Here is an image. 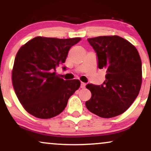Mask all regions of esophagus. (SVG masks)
Listing matches in <instances>:
<instances>
[{"label": "esophagus", "mask_w": 151, "mask_h": 151, "mask_svg": "<svg viewBox=\"0 0 151 151\" xmlns=\"http://www.w3.org/2000/svg\"><path fill=\"white\" fill-rule=\"evenodd\" d=\"M85 86H86V84L85 83H84V82H81V88H84L85 87Z\"/></svg>", "instance_id": "1"}]
</instances>
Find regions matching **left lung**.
Masks as SVG:
<instances>
[{"mask_svg": "<svg viewBox=\"0 0 151 151\" xmlns=\"http://www.w3.org/2000/svg\"><path fill=\"white\" fill-rule=\"evenodd\" d=\"M96 52L98 67L106 69L101 85L86 86L91 97L85 105L89 111L102 118H112L125 112L139 93L142 63L138 50L117 35L87 39Z\"/></svg>", "mask_w": 151, "mask_h": 151, "instance_id": "obj_1", "label": "left lung"}]
</instances>
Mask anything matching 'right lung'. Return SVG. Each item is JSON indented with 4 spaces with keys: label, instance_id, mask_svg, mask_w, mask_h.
Segmentation results:
<instances>
[{
    "label": "right lung",
    "instance_id": "right-lung-1",
    "mask_svg": "<svg viewBox=\"0 0 151 151\" xmlns=\"http://www.w3.org/2000/svg\"><path fill=\"white\" fill-rule=\"evenodd\" d=\"M80 40L79 37H36L18 50L12 81L18 100L31 115L40 119L56 116L79 88V80H64L55 71L65 62L70 48Z\"/></svg>",
    "mask_w": 151,
    "mask_h": 151
}]
</instances>
